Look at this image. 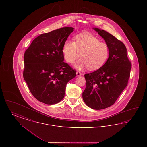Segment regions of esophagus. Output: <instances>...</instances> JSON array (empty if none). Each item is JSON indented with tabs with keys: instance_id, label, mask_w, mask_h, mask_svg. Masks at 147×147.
I'll list each match as a JSON object with an SVG mask.
<instances>
[{
	"instance_id": "34e87169",
	"label": "esophagus",
	"mask_w": 147,
	"mask_h": 147,
	"mask_svg": "<svg viewBox=\"0 0 147 147\" xmlns=\"http://www.w3.org/2000/svg\"><path fill=\"white\" fill-rule=\"evenodd\" d=\"M76 75H77V77H79V76H80L81 75H82V73H80V72H79V71H77L76 72Z\"/></svg>"
}]
</instances>
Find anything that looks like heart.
<instances>
[{
  "label": "heart",
  "instance_id": "obj_1",
  "mask_svg": "<svg viewBox=\"0 0 147 147\" xmlns=\"http://www.w3.org/2000/svg\"><path fill=\"white\" fill-rule=\"evenodd\" d=\"M62 52L66 62L70 64L81 56L82 59L74 64L78 69L88 67L90 70H96L107 61L110 49L106 43L100 41L90 34L84 33L77 35L75 41L66 40L63 44Z\"/></svg>",
  "mask_w": 147,
  "mask_h": 147
}]
</instances>
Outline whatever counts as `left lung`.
Instances as JSON below:
<instances>
[{
  "mask_svg": "<svg viewBox=\"0 0 147 147\" xmlns=\"http://www.w3.org/2000/svg\"><path fill=\"white\" fill-rule=\"evenodd\" d=\"M93 28L105 40L110 54L102 67L84 75L86 88L83 98L89 107L101 110L113 105L127 86L132 64L123 42L104 30Z\"/></svg>",
  "mask_w": 147,
  "mask_h": 147,
  "instance_id": "obj_1",
  "label": "left lung"
}]
</instances>
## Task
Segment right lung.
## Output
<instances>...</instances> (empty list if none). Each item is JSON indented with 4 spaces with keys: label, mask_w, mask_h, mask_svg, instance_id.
<instances>
[{
    "label": "right lung",
    "mask_w": 147,
    "mask_h": 147,
    "mask_svg": "<svg viewBox=\"0 0 147 147\" xmlns=\"http://www.w3.org/2000/svg\"><path fill=\"white\" fill-rule=\"evenodd\" d=\"M74 31L71 27L57 29L37 37L25 52L24 79L37 100L48 105L59 102L67 83L76 70L63 62V44Z\"/></svg>",
    "instance_id": "add662e5"
}]
</instances>
